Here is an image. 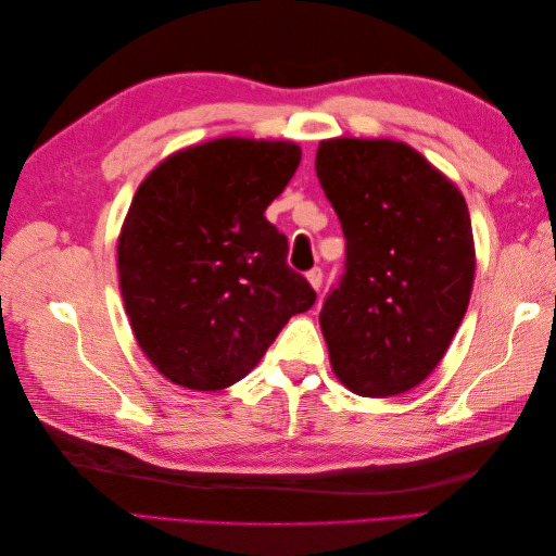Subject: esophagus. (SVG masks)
I'll use <instances>...</instances> for the list:
<instances>
[{
  "label": "esophagus",
  "instance_id": "obj_1",
  "mask_svg": "<svg viewBox=\"0 0 556 556\" xmlns=\"http://www.w3.org/2000/svg\"><path fill=\"white\" fill-rule=\"evenodd\" d=\"M323 268H319V266H315V268H311V271L306 274V278H308V282L313 285V290H319V288H323Z\"/></svg>",
  "mask_w": 556,
  "mask_h": 556
}]
</instances>
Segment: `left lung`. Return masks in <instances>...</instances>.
<instances>
[{"mask_svg": "<svg viewBox=\"0 0 556 556\" xmlns=\"http://www.w3.org/2000/svg\"><path fill=\"white\" fill-rule=\"evenodd\" d=\"M315 172L345 237V271L319 311L333 374L362 396L408 392L439 366L468 308L466 201L390 139L323 141Z\"/></svg>", "mask_w": 556, "mask_h": 556, "instance_id": "left-lung-1", "label": "left lung"}]
</instances>
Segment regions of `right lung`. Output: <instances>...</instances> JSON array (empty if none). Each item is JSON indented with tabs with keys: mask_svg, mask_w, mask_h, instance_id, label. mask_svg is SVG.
Segmentation results:
<instances>
[{
	"mask_svg": "<svg viewBox=\"0 0 556 556\" xmlns=\"http://www.w3.org/2000/svg\"><path fill=\"white\" fill-rule=\"evenodd\" d=\"M299 162L290 141L229 137L180 150L139 185L117 274L134 336L164 378L225 390L315 304L264 215Z\"/></svg>",
	"mask_w": 556,
	"mask_h": 556,
	"instance_id": "1",
	"label": "right lung"
}]
</instances>
